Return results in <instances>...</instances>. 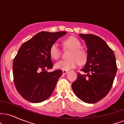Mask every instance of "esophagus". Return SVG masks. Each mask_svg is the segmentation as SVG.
<instances>
[{
	"label": "esophagus",
	"mask_w": 124,
	"mask_h": 124,
	"mask_svg": "<svg viewBox=\"0 0 124 124\" xmlns=\"http://www.w3.org/2000/svg\"><path fill=\"white\" fill-rule=\"evenodd\" d=\"M62 73H63V74H67V73H68V71H67V70H62Z\"/></svg>",
	"instance_id": "1"
}]
</instances>
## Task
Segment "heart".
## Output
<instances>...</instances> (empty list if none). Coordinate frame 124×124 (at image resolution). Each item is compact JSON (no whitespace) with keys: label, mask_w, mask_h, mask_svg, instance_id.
Returning <instances> with one entry per match:
<instances>
[{"label":"heart","mask_w":124,"mask_h":124,"mask_svg":"<svg viewBox=\"0 0 124 124\" xmlns=\"http://www.w3.org/2000/svg\"><path fill=\"white\" fill-rule=\"evenodd\" d=\"M64 47L70 49L68 58L69 59L61 60L55 63V68L57 69L63 70H69L78 66V64L83 63L86 59V51L81 48L82 44L80 41L75 37L71 36L63 41ZM49 54L51 58L57 60L61 56V51L58 44L54 43L51 46Z\"/></svg>","instance_id":"obj_1"}]
</instances>
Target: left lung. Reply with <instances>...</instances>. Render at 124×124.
<instances>
[{
	"instance_id": "left-lung-1",
	"label": "left lung",
	"mask_w": 124,
	"mask_h": 124,
	"mask_svg": "<svg viewBox=\"0 0 124 124\" xmlns=\"http://www.w3.org/2000/svg\"><path fill=\"white\" fill-rule=\"evenodd\" d=\"M87 46V61L72 85L75 95L86 103H97L111 89L117 67L113 51L99 37L79 34Z\"/></svg>"
}]
</instances>
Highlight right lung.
Returning a JSON list of instances; mask_svg holds the SVG:
<instances>
[{
	"label": "right lung",
	"instance_id": "add662e5",
	"mask_svg": "<svg viewBox=\"0 0 124 124\" xmlns=\"http://www.w3.org/2000/svg\"><path fill=\"white\" fill-rule=\"evenodd\" d=\"M65 31H42L20 48L13 64L14 82L17 92L31 103H41L52 94L61 70L48 72L53 66L49 49Z\"/></svg>",
	"mask_w": 124,
	"mask_h": 124
}]
</instances>
